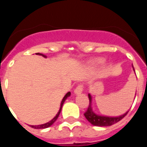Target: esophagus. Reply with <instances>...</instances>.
Wrapping results in <instances>:
<instances>
[{
	"label": "esophagus",
	"instance_id": "34e87169",
	"mask_svg": "<svg viewBox=\"0 0 147 147\" xmlns=\"http://www.w3.org/2000/svg\"><path fill=\"white\" fill-rule=\"evenodd\" d=\"M83 86L82 84L78 85V86L75 88V90H74V93H75V94H81L82 91H83Z\"/></svg>",
	"mask_w": 147,
	"mask_h": 147
}]
</instances>
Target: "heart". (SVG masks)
I'll list each match as a JSON object with an SVG mask.
<instances>
[{
    "label": "heart",
    "mask_w": 147,
    "mask_h": 147,
    "mask_svg": "<svg viewBox=\"0 0 147 147\" xmlns=\"http://www.w3.org/2000/svg\"><path fill=\"white\" fill-rule=\"evenodd\" d=\"M105 61V59L102 58H96L95 59L92 60L91 61V64H94V65H101V64H104Z\"/></svg>",
    "instance_id": "heart-1"
}]
</instances>
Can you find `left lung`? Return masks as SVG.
I'll list each match as a JSON object with an SVG mask.
<instances>
[{
    "instance_id": "left-lung-1",
    "label": "left lung",
    "mask_w": 147,
    "mask_h": 147,
    "mask_svg": "<svg viewBox=\"0 0 147 147\" xmlns=\"http://www.w3.org/2000/svg\"><path fill=\"white\" fill-rule=\"evenodd\" d=\"M133 69L135 72L134 67H133ZM88 98H89V105L88 109L86 112L84 113L85 117L87 119L88 121L90 123L93 125L95 126H110L112 125L117 123L120 120H121L123 117L125 116L127 114V112L129 111L126 112L124 115H120L118 117H107V116H101V115H98L96 114L95 112L93 111L92 107H91V101H92V97L90 94H88Z\"/></svg>"
}]
</instances>
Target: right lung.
I'll list each match as a JSON object with an SVG mask.
<instances>
[{"mask_svg":"<svg viewBox=\"0 0 147 147\" xmlns=\"http://www.w3.org/2000/svg\"><path fill=\"white\" fill-rule=\"evenodd\" d=\"M36 54H37V55H41L42 57H46V56H45V55L42 54V53H37ZM70 94H71L70 92H68L67 94H66L65 96H64V98H63L62 101H61V107H60V109H59V110L58 113L57 114V115H56V116H55V117H53V118L51 120V121H49V123H45V124L39 125H30V127H33V128H35V129H43V128H46V127H50L51 125H52L53 124V123H54V122L57 120V118H58L60 112H61V108H62V106H63V105H64V101H65V100L67 99V97H69V96H70Z\"/></svg>","mask_w":147,"mask_h":147,"instance_id":"right-lung-1","label":"right lung"}]
</instances>
